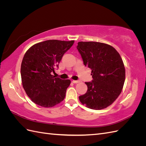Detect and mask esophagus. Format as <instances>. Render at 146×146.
Instances as JSON below:
<instances>
[{"label":"esophagus","mask_w":146,"mask_h":146,"mask_svg":"<svg viewBox=\"0 0 146 146\" xmlns=\"http://www.w3.org/2000/svg\"><path fill=\"white\" fill-rule=\"evenodd\" d=\"M72 82L74 83H78L80 82V81H79V80H73Z\"/></svg>","instance_id":"obj_1"}]
</instances>
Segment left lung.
Returning a JSON list of instances; mask_svg holds the SVG:
<instances>
[{
    "label": "left lung",
    "mask_w": 146,
    "mask_h": 146,
    "mask_svg": "<svg viewBox=\"0 0 146 146\" xmlns=\"http://www.w3.org/2000/svg\"><path fill=\"white\" fill-rule=\"evenodd\" d=\"M77 48L93 78L91 82H85L87 92L79 100L92 110L106 108L120 95L124 84L125 70L121 56L113 47L102 42L81 41Z\"/></svg>",
    "instance_id": "obj_1"
}]
</instances>
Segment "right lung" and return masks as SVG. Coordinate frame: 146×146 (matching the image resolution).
I'll return each instance as SVG.
<instances>
[{"label": "right lung", "mask_w": 146, "mask_h": 146, "mask_svg": "<svg viewBox=\"0 0 146 146\" xmlns=\"http://www.w3.org/2000/svg\"><path fill=\"white\" fill-rule=\"evenodd\" d=\"M74 41L47 40L35 44L25 52L22 61L21 75L26 94L35 104L52 107L62 102L70 80L51 74Z\"/></svg>", "instance_id": "right-lung-1"}]
</instances>
